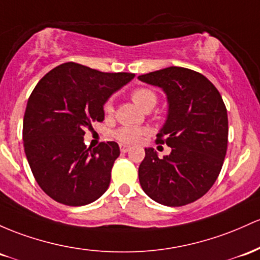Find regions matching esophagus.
Segmentation results:
<instances>
[{"label": "esophagus", "mask_w": 260, "mask_h": 260, "mask_svg": "<svg viewBox=\"0 0 260 260\" xmlns=\"http://www.w3.org/2000/svg\"><path fill=\"white\" fill-rule=\"evenodd\" d=\"M119 150H121V153H127L128 150H129V147H127V145H121V147H119Z\"/></svg>", "instance_id": "34e87169"}]
</instances>
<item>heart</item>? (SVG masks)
<instances>
[{
  "mask_svg": "<svg viewBox=\"0 0 260 260\" xmlns=\"http://www.w3.org/2000/svg\"><path fill=\"white\" fill-rule=\"evenodd\" d=\"M132 100L135 101L137 106H139L142 110L149 111L155 106L158 102V95L152 88L149 87H137L132 91ZM104 111L106 115H112L115 111V105L113 100L108 99L104 105ZM145 135V131L142 128L137 127H121L113 132V137L123 144H136L142 139V137Z\"/></svg>",
  "mask_w": 260,
  "mask_h": 260,
  "instance_id": "obj_1",
  "label": "heart"
}]
</instances>
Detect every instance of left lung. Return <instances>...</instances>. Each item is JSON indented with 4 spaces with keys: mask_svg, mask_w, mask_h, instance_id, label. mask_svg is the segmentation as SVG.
<instances>
[{
    "mask_svg": "<svg viewBox=\"0 0 260 260\" xmlns=\"http://www.w3.org/2000/svg\"><path fill=\"white\" fill-rule=\"evenodd\" d=\"M138 79L167 93L168 119L155 142L172 148L162 159L145 149L138 169L142 189L165 206L191 204L215 184L226 156L228 117L221 93L206 76L186 68H165Z\"/></svg>",
    "mask_w": 260,
    "mask_h": 260,
    "instance_id": "left-lung-1",
    "label": "left lung"
}]
</instances>
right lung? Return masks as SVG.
Returning a JSON list of instances; mask_svg holds the SVG:
<instances>
[{"label":"right lung","mask_w":260,"mask_h":260,"mask_svg":"<svg viewBox=\"0 0 260 260\" xmlns=\"http://www.w3.org/2000/svg\"><path fill=\"white\" fill-rule=\"evenodd\" d=\"M133 78L132 73H102L69 61L34 87L24 112L23 145L34 179L49 198L84 206L108 189L118 144L86 148L85 129L104 121L105 102Z\"/></svg>","instance_id":"add662e5"}]
</instances>
